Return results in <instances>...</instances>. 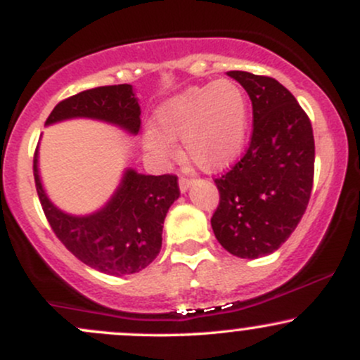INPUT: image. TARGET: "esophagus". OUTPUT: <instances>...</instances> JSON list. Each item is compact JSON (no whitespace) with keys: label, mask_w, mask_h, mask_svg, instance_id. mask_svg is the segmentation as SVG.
<instances>
[{"label":"esophagus","mask_w":360,"mask_h":360,"mask_svg":"<svg viewBox=\"0 0 360 360\" xmlns=\"http://www.w3.org/2000/svg\"><path fill=\"white\" fill-rule=\"evenodd\" d=\"M191 184H193V181L189 179V177H184V176L179 177V189H181V193L188 191V189L191 188Z\"/></svg>","instance_id":"1"}]
</instances>
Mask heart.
<instances>
[{"mask_svg": "<svg viewBox=\"0 0 360 360\" xmlns=\"http://www.w3.org/2000/svg\"><path fill=\"white\" fill-rule=\"evenodd\" d=\"M250 106L238 82L220 79L191 86L167 100L155 113V130L146 135L147 152L157 160L186 155L203 171H221L242 154L249 134Z\"/></svg>", "mask_w": 360, "mask_h": 360, "instance_id": "b5f03b06", "label": "heart"}]
</instances>
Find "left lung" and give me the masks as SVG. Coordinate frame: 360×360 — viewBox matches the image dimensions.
<instances>
[{"instance_id": "left-lung-1", "label": "left lung", "mask_w": 360, "mask_h": 360, "mask_svg": "<svg viewBox=\"0 0 360 360\" xmlns=\"http://www.w3.org/2000/svg\"><path fill=\"white\" fill-rule=\"evenodd\" d=\"M252 101L249 148L214 179L220 203L212 229L225 250L257 259L278 250L307 210L315 174V139L308 115L281 82L230 71Z\"/></svg>"}]
</instances>
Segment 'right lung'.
<instances>
[{
	"label": "right lung",
	"mask_w": 360,
	"mask_h": 360,
	"mask_svg": "<svg viewBox=\"0 0 360 360\" xmlns=\"http://www.w3.org/2000/svg\"><path fill=\"white\" fill-rule=\"evenodd\" d=\"M69 118H94L137 135L140 106L130 84L100 86L62 100L47 125ZM34 155V177L40 205L56 237L81 262L110 276L146 269L162 247V225L169 206L179 198L177 176H146L128 169L111 200L100 212L72 217L60 212L45 194Z\"/></svg>",
	"instance_id": "right-lung-1"
}]
</instances>
